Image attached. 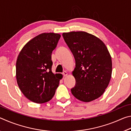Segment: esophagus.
<instances>
[{
  "mask_svg": "<svg viewBox=\"0 0 131 131\" xmlns=\"http://www.w3.org/2000/svg\"><path fill=\"white\" fill-rule=\"evenodd\" d=\"M68 72H66V71H64V72L62 73V74H63V77H65V76H66L68 75Z\"/></svg>",
  "mask_w": 131,
  "mask_h": 131,
  "instance_id": "esophagus-1",
  "label": "esophagus"
}]
</instances>
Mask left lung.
<instances>
[{
    "instance_id": "1",
    "label": "left lung",
    "mask_w": 131,
    "mask_h": 131,
    "mask_svg": "<svg viewBox=\"0 0 131 131\" xmlns=\"http://www.w3.org/2000/svg\"><path fill=\"white\" fill-rule=\"evenodd\" d=\"M62 36L76 61L73 95L84 102L98 98L112 77V57L106 45L94 35L82 31L63 33Z\"/></svg>"
}]
</instances>
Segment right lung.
Here are the masks:
<instances>
[{
    "label": "right lung",
    "instance_id": "right-lung-1",
    "mask_svg": "<svg viewBox=\"0 0 131 131\" xmlns=\"http://www.w3.org/2000/svg\"><path fill=\"white\" fill-rule=\"evenodd\" d=\"M61 35L43 33L24 46L16 62V79L19 89L26 98L37 103L47 102L58 87L61 74L52 72L51 54Z\"/></svg>",
    "mask_w": 131,
    "mask_h": 131
}]
</instances>
